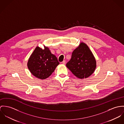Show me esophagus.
<instances>
[{
    "label": "esophagus",
    "mask_w": 124,
    "mask_h": 124,
    "mask_svg": "<svg viewBox=\"0 0 124 124\" xmlns=\"http://www.w3.org/2000/svg\"><path fill=\"white\" fill-rule=\"evenodd\" d=\"M62 63L63 64L65 65V64H66V61H65V60H64V61H63L62 62Z\"/></svg>",
    "instance_id": "1"
}]
</instances>
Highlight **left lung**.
<instances>
[{
    "instance_id": "obj_1",
    "label": "left lung",
    "mask_w": 124,
    "mask_h": 124,
    "mask_svg": "<svg viewBox=\"0 0 124 124\" xmlns=\"http://www.w3.org/2000/svg\"><path fill=\"white\" fill-rule=\"evenodd\" d=\"M66 66L77 78L89 77L96 68V60L88 46L81 42L72 52L71 58Z\"/></svg>"
}]
</instances>
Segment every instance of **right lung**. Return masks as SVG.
I'll list each match as a JSON object with an SVG mask.
<instances>
[{"mask_svg":"<svg viewBox=\"0 0 124 124\" xmlns=\"http://www.w3.org/2000/svg\"><path fill=\"white\" fill-rule=\"evenodd\" d=\"M43 49L37 46L28 62V69L36 78L45 79L48 78L59 64L57 57L52 54L49 48L44 46Z\"/></svg>","mask_w":124,"mask_h":124,"instance_id":"right-lung-1","label":"right lung"}]
</instances>
